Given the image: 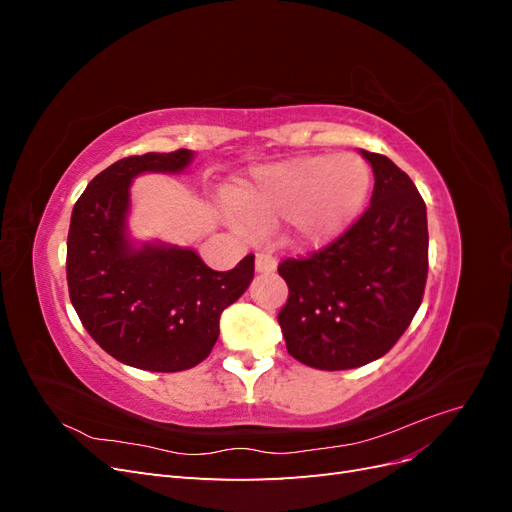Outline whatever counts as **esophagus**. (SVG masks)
I'll list each match as a JSON object with an SVG mask.
<instances>
[{
	"label": "esophagus",
	"mask_w": 512,
	"mask_h": 512,
	"mask_svg": "<svg viewBox=\"0 0 512 512\" xmlns=\"http://www.w3.org/2000/svg\"><path fill=\"white\" fill-rule=\"evenodd\" d=\"M277 269V260L271 254H256V271L258 273H273Z\"/></svg>",
	"instance_id": "34e87169"
}]
</instances>
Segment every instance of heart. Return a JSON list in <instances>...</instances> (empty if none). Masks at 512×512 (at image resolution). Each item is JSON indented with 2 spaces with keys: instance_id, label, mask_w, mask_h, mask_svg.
I'll use <instances>...</instances> for the list:
<instances>
[{
  "instance_id": "b5f03b06",
  "label": "heart",
  "mask_w": 512,
  "mask_h": 512,
  "mask_svg": "<svg viewBox=\"0 0 512 512\" xmlns=\"http://www.w3.org/2000/svg\"><path fill=\"white\" fill-rule=\"evenodd\" d=\"M371 188L367 164L344 156H299L258 166L237 198L235 224L284 220L292 245L316 250L339 239L359 218Z\"/></svg>"
}]
</instances>
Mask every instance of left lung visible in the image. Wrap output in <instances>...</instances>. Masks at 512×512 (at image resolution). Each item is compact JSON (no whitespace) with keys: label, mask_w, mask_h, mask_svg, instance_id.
<instances>
[{"label":"left lung","mask_w":512,"mask_h":512,"mask_svg":"<svg viewBox=\"0 0 512 512\" xmlns=\"http://www.w3.org/2000/svg\"><path fill=\"white\" fill-rule=\"evenodd\" d=\"M374 170L369 209L312 258H288L280 275L288 303L280 322L294 359L316 369H352L393 348L423 301L427 209L412 179L386 156L359 149Z\"/></svg>","instance_id":"8db88e82"}]
</instances>
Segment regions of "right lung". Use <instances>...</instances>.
<instances>
[{
    "instance_id": "right-lung-1",
    "label": "right lung",
    "mask_w": 512,
    "mask_h": 512,
    "mask_svg": "<svg viewBox=\"0 0 512 512\" xmlns=\"http://www.w3.org/2000/svg\"><path fill=\"white\" fill-rule=\"evenodd\" d=\"M192 162L190 149L123 158L91 179L72 209L70 301L100 348L136 369L168 374L207 359L222 312L254 280V254L213 271L194 247L132 237V181L181 175Z\"/></svg>"
}]
</instances>
